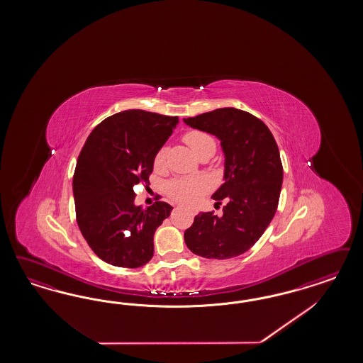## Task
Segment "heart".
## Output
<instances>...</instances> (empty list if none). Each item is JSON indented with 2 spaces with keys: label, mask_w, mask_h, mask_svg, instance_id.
<instances>
[{
  "label": "heart",
  "mask_w": 363,
  "mask_h": 363,
  "mask_svg": "<svg viewBox=\"0 0 363 363\" xmlns=\"http://www.w3.org/2000/svg\"><path fill=\"white\" fill-rule=\"evenodd\" d=\"M184 140L197 155L208 150H216V141L208 133L191 130L184 135ZM165 164L166 149L162 147L154 157V167L160 170L165 167ZM210 187L211 184L205 177H177L167 182L166 193L169 197L178 202L193 203L203 193H206Z\"/></svg>",
  "instance_id": "heart-1"
}]
</instances>
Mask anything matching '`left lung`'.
I'll use <instances>...</instances> for the list:
<instances>
[{"mask_svg": "<svg viewBox=\"0 0 363 363\" xmlns=\"http://www.w3.org/2000/svg\"><path fill=\"white\" fill-rule=\"evenodd\" d=\"M193 129L220 141L225 154L223 184L213 199L226 205L222 216L199 213L184 238L190 252L209 259H228L247 252L273 220L284 179L274 137L253 114L222 108L184 118Z\"/></svg>", "mask_w": 363, "mask_h": 363, "instance_id": "obj_1", "label": "left lung"}]
</instances>
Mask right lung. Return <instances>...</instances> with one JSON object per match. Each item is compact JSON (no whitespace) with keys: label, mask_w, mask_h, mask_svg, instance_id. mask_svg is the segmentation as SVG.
I'll list each match as a JSON object with an SVG mask.
<instances>
[{"label":"right lung","mask_w":363,"mask_h":363,"mask_svg":"<svg viewBox=\"0 0 363 363\" xmlns=\"http://www.w3.org/2000/svg\"><path fill=\"white\" fill-rule=\"evenodd\" d=\"M178 123L145 110H123L90 133L78 155L73 194L79 230L106 264L141 267L154 254V233L173 208L162 202L143 209L134 187L149 184L154 157Z\"/></svg>","instance_id":"add662e5"}]
</instances>
